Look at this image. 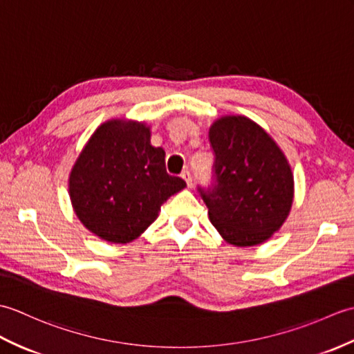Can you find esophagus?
Returning <instances> with one entry per match:
<instances>
[{"label":"esophagus","mask_w":354,"mask_h":354,"mask_svg":"<svg viewBox=\"0 0 354 354\" xmlns=\"http://www.w3.org/2000/svg\"><path fill=\"white\" fill-rule=\"evenodd\" d=\"M183 179L185 181V184H187V187H192L193 185V179H192V173L189 171V170H184L183 171Z\"/></svg>","instance_id":"obj_1"}]
</instances>
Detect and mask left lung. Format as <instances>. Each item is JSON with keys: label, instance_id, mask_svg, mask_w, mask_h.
Segmentation results:
<instances>
[{"label": "left lung", "instance_id": "left-lung-1", "mask_svg": "<svg viewBox=\"0 0 354 354\" xmlns=\"http://www.w3.org/2000/svg\"><path fill=\"white\" fill-rule=\"evenodd\" d=\"M213 183L199 193L209 221L234 246H255L281 228L293 201V175L269 133L243 115H225L209 127Z\"/></svg>", "mask_w": 354, "mask_h": 354}]
</instances>
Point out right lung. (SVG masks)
Returning <instances> with one entry per match:
<instances>
[{"label": "right lung", "mask_w": 354, "mask_h": 354, "mask_svg": "<svg viewBox=\"0 0 354 354\" xmlns=\"http://www.w3.org/2000/svg\"><path fill=\"white\" fill-rule=\"evenodd\" d=\"M165 152L150 127L109 120L88 140L70 173V199L85 227L106 242L129 243L153 223L185 181L165 170Z\"/></svg>", "instance_id": "obj_1"}]
</instances>
